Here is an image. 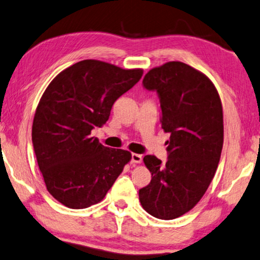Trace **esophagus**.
Returning a JSON list of instances; mask_svg holds the SVG:
<instances>
[{"label":"esophagus","instance_id":"esophagus-1","mask_svg":"<svg viewBox=\"0 0 260 260\" xmlns=\"http://www.w3.org/2000/svg\"><path fill=\"white\" fill-rule=\"evenodd\" d=\"M131 161L135 164H141L142 162V155L138 153H133L131 154Z\"/></svg>","mask_w":260,"mask_h":260}]
</instances>
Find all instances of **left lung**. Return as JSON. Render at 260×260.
Masks as SVG:
<instances>
[{"label":"left lung","mask_w":260,"mask_h":260,"mask_svg":"<svg viewBox=\"0 0 260 260\" xmlns=\"http://www.w3.org/2000/svg\"><path fill=\"white\" fill-rule=\"evenodd\" d=\"M157 91L161 127L170 133L166 164L145 155L151 182L139 189L144 209L160 219L186 214L201 200L217 170L223 147V110L208 77L181 61L150 70L143 79Z\"/></svg>","instance_id":"left-lung-1"}]
</instances>
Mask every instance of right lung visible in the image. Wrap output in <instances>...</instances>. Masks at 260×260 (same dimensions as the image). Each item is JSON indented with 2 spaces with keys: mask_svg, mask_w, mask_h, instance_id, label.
I'll return each mask as SVG.
<instances>
[{
  "mask_svg": "<svg viewBox=\"0 0 260 260\" xmlns=\"http://www.w3.org/2000/svg\"><path fill=\"white\" fill-rule=\"evenodd\" d=\"M143 70L79 61L60 72L36 109L32 144L44 181L57 201L83 209L103 200L131 160L129 151L103 146L90 133L106 124L115 101Z\"/></svg>",
  "mask_w": 260,
  "mask_h": 260,
  "instance_id": "1",
  "label": "right lung"
}]
</instances>
